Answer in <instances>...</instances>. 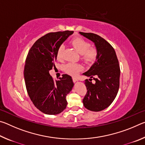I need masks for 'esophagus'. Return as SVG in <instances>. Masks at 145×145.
I'll return each instance as SVG.
<instances>
[{
  "label": "esophagus",
  "mask_w": 145,
  "mask_h": 145,
  "mask_svg": "<svg viewBox=\"0 0 145 145\" xmlns=\"http://www.w3.org/2000/svg\"><path fill=\"white\" fill-rule=\"evenodd\" d=\"M72 80H73V82H77V78H75V77H73L72 78Z\"/></svg>",
  "instance_id": "obj_1"
}]
</instances>
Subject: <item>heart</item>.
Returning a JSON list of instances; mask_svg holds the SVG:
<instances>
[{"label": "heart", "instance_id": "1", "mask_svg": "<svg viewBox=\"0 0 145 145\" xmlns=\"http://www.w3.org/2000/svg\"><path fill=\"white\" fill-rule=\"evenodd\" d=\"M71 44L76 50L81 54V59L86 63H91L97 57L98 51L95 47L90 46L89 43L82 38H76L71 41ZM65 46L61 45L57 51V57L59 60L63 58ZM82 70V66L78 63H69L64 66V70L72 76L77 75Z\"/></svg>", "mask_w": 145, "mask_h": 145}]
</instances>
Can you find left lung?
I'll return each instance as SVG.
<instances>
[{"label": "left lung", "instance_id": "8db88e82", "mask_svg": "<svg viewBox=\"0 0 145 145\" xmlns=\"http://www.w3.org/2000/svg\"><path fill=\"white\" fill-rule=\"evenodd\" d=\"M95 43L97 49V61L89 70L83 73L87 93L83 99L84 106L91 111H100L109 106L116 98L120 87V68L114 48L101 36L79 32ZM95 80L92 83L91 80Z\"/></svg>", "mask_w": 145, "mask_h": 145}]
</instances>
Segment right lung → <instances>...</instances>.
Segmentation results:
<instances>
[{"label":"right lung","instance_id":"obj_1","mask_svg":"<svg viewBox=\"0 0 145 145\" xmlns=\"http://www.w3.org/2000/svg\"><path fill=\"white\" fill-rule=\"evenodd\" d=\"M73 33L46 34L33 44L27 56L24 72L27 91L34 106L45 114H59L67 107L66 97L74 85L72 78L63 74L54 80L49 71L56 67L58 47Z\"/></svg>","mask_w":145,"mask_h":145}]
</instances>
